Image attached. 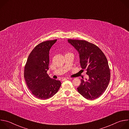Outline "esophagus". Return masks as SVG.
Returning a JSON list of instances; mask_svg holds the SVG:
<instances>
[{"label":"esophagus","instance_id":"esophagus-1","mask_svg":"<svg viewBox=\"0 0 129 129\" xmlns=\"http://www.w3.org/2000/svg\"><path fill=\"white\" fill-rule=\"evenodd\" d=\"M67 79H69V78H61V81H65V80H67Z\"/></svg>","mask_w":129,"mask_h":129}]
</instances>
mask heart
Segmentation results:
<instances>
[{"instance_id":"b5f03b06","label":"heart","mask_w":129,"mask_h":129,"mask_svg":"<svg viewBox=\"0 0 129 129\" xmlns=\"http://www.w3.org/2000/svg\"><path fill=\"white\" fill-rule=\"evenodd\" d=\"M68 53H69V52H68Z\"/></svg>"}]
</instances>
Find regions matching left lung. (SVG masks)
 Returning a JSON list of instances; mask_svg holds the SVG:
<instances>
[{"instance_id":"8db88e82","label":"left lung","mask_w":129,"mask_h":129,"mask_svg":"<svg viewBox=\"0 0 129 129\" xmlns=\"http://www.w3.org/2000/svg\"><path fill=\"white\" fill-rule=\"evenodd\" d=\"M68 42L79 52L82 68L86 69L89 79H81L77 88L79 93L89 100L102 95L110 80V70L105 54L95 44L85 40L68 39Z\"/></svg>"}]
</instances>
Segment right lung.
Here are the masks:
<instances>
[{
  "instance_id": "obj_1",
  "label": "right lung",
  "mask_w": 129,
  "mask_h": 129,
  "mask_svg": "<svg viewBox=\"0 0 129 129\" xmlns=\"http://www.w3.org/2000/svg\"><path fill=\"white\" fill-rule=\"evenodd\" d=\"M57 39L42 42L37 45L28 57L24 69V77L28 89L37 98L47 100L58 91L61 83L50 78L49 52Z\"/></svg>"
}]
</instances>
